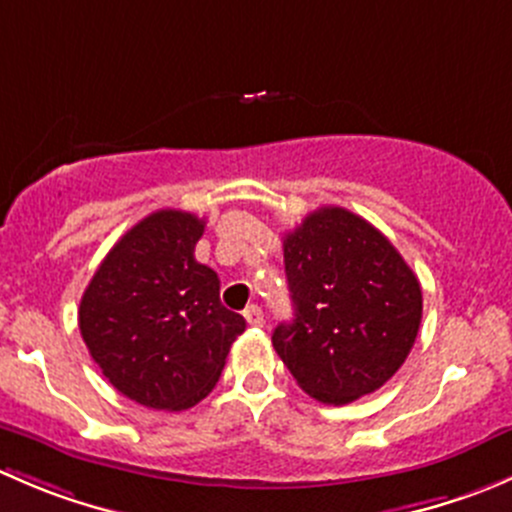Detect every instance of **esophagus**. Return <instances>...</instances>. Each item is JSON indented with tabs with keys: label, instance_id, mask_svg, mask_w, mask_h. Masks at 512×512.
Segmentation results:
<instances>
[{
	"label": "esophagus",
	"instance_id": "1",
	"mask_svg": "<svg viewBox=\"0 0 512 512\" xmlns=\"http://www.w3.org/2000/svg\"><path fill=\"white\" fill-rule=\"evenodd\" d=\"M245 319L250 327H262V324H265V314H262V309L257 307V304H250V307L245 309Z\"/></svg>",
	"mask_w": 512,
	"mask_h": 512
}]
</instances>
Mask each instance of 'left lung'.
<instances>
[{
	"instance_id": "left-lung-1",
	"label": "left lung",
	"mask_w": 512,
	"mask_h": 512,
	"mask_svg": "<svg viewBox=\"0 0 512 512\" xmlns=\"http://www.w3.org/2000/svg\"><path fill=\"white\" fill-rule=\"evenodd\" d=\"M294 319L272 347L312 399L352 404L381 389L409 356L423 297L414 270L359 215L319 208L285 235Z\"/></svg>"
}]
</instances>
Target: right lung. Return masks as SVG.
Listing matches in <instances>:
<instances>
[{
	"label": "right lung",
	"mask_w": 512,
	"mask_h": 512,
	"mask_svg": "<svg viewBox=\"0 0 512 512\" xmlns=\"http://www.w3.org/2000/svg\"><path fill=\"white\" fill-rule=\"evenodd\" d=\"M205 220L158 210L111 247L79 307L101 374L136 404L183 411L218 384L245 319L220 302V280L195 260Z\"/></svg>",
	"instance_id": "right-lung-1"
}]
</instances>
